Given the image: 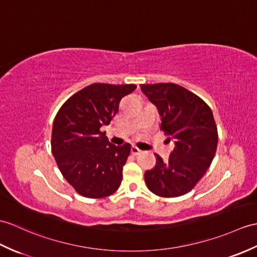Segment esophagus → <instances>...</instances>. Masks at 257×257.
Masks as SVG:
<instances>
[{"mask_svg":"<svg viewBox=\"0 0 257 257\" xmlns=\"http://www.w3.org/2000/svg\"><path fill=\"white\" fill-rule=\"evenodd\" d=\"M131 153L135 154V156H137V154L141 153V150H140V149L137 148L136 146H133V147H131Z\"/></svg>","mask_w":257,"mask_h":257,"instance_id":"1","label":"esophagus"}]
</instances>
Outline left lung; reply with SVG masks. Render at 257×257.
Returning a JSON list of instances; mask_svg holds the SVG:
<instances>
[{
	"label": "left lung",
	"instance_id": "8db88e82",
	"mask_svg": "<svg viewBox=\"0 0 257 257\" xmlns=\"http://www.w3.org/2000/svg\"><path fill=\"white\" fill-rule=\"evenodd\" d=\"M140 87L157 106L161 129L175 142L168 162L156 154V166L145 173L147 186L165 198L187 194L205 175L216 154L218 130L212 111L199 96L174 83Z\"/></svg>",
	"mask_w": 257,
	"mask_h": 257
}]
</instances>
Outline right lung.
<instances>
[{
    "mask_svg": "<svg viewBox=\"0 0 257 257\" xmlns=\"http://www.w3.org/2000/svg\"><path fill=\"white\" fill-rule=\"evenodd\" d=\"M135 84L94 83L72 95L57 112L51 151L63 177L76 193L104 198L120 186L131 146H115L100 128L109 124L122 97Z\"/></svg>",
    "mask_w": 257,
    "mask_h": 257,
    "instance_id": "add662e5",
    "label": "right lung"
}]
</instances>
